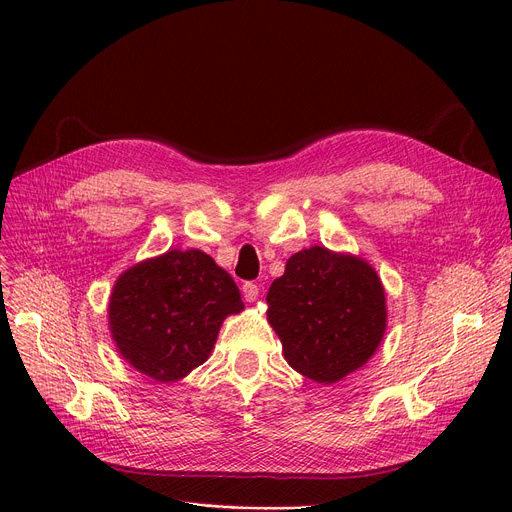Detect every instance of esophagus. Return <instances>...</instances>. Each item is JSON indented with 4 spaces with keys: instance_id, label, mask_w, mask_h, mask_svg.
<instances>
[{
    "instance_id": "1",
    "label": "esophagus",
    "mask_w": 512,
    "mask_h": 512,
    "mask_svg": "<svg viewBox=\"0 0 512 512\" xmlns=\"http://www.w3.org/2000/svg\"><path fill=\"white\" fill-rule=\"evenodd\" d=\"M242 297H245L247 303L257 301V297H259V286L253 284V282H245V284H242Z\"/></svg>"
}]
</instances>
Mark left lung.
<instances>
[{
    "label": "left lung",
    "mask_w": 512,
    "mask_h": 512,
    "mask_svg": "<svg viewBox=\"0 0 512 512\" xmlns=\"http://www.w3.org/2000/svg\"><path fill=\"white\" fill-rule=\"evenodd\" d=\"M265 301L288 365L317 384H334L363 367L386 332L378 274L361 257L326 247L294 253Z\"/></svg>",
    "instance_id": "1"
}]
</instances>
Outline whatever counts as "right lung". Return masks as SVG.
I'll return each instance as SVG.
<instances>
[{
    "instance_id": "obj_1",
    "label": "right lung",
    "mask_w": 512,
    "mask_h": 512,
    "mask_svg": "<svg viewBox=\"0 0 512 512\" xmlns=\"http://www.w3.org/2000/svg\"><path fill=\"white\" fill-rule=\"evenodd\" d=\"M245 309L232 276L203 251H168L126 270L110 297L118 353L168 384L209 359L222 321Z\"/></svg>"
}]
</instances>
